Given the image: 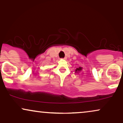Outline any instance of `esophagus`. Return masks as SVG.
<instances>
[{
    "instance_id": "esophagus-1",
    "label": "esophagus",
    "mask_w": 123,
    "mask_h": 123,
    "mask_svg": "<svg viewBox=\"0 0 123 123\" xmlns=\"http://www.w3.org/2000/svg\"><path fill=\"white\" fill-rule=\"evenodd\" d=\"M66 58H67V57H64V58H63V60H66Z\"/></svg>"
}]
</instances>
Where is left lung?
<instances>
[{"instance_id": "obj_1", "label": "left lung", "mask_w": 123, "mask_h": 123, "mask_svg": "<svg viewBox=\"0 0 123 123\" xmlns=\"http://www.w3.org/2000/svg\"><path fill=\"white\" fill-rule=\"evenodd\" d=\"M82 70V67H80V68H77V69H76V70H75V72H78V71H81Z\"/></svg>"}]
</instances>
